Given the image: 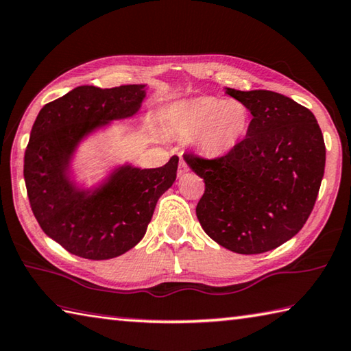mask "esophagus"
Returning <instances> with one entry per match:
<instances>
[{
	"mask_svg": "<svg viewBox=\"0 0 351 351\" xmlns=\"http://www.w3.org/2000/svg\"><path fill=\"white\" fill-rule=\"evenodd\" d=\"M189 171V167L186 160H184L183 157H180V162H178V176H183L184 173H188Z\"/></svg>",
	"mask_w": 351,
	"mask_h": 351,
	"instance_id": "34e87169",
	"label": "esophagus"
}]
</instances>
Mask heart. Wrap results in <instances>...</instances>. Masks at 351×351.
<instances>
[{"mask_svg":"<svg viewBox=\"0 0 351 351\" xmlns=\"http://www.w3.org/2000/svg\"><path fill=\"white\" fill-rule=\"evenodd\" d=\"M250 119V108L243 101L203 96L177 104L169 114V128L178 136L194 137L204 154L221 156L243 141Z\"/></svg>","mask_w":351,"mask_h":351,"instance_id":"b5f03b06","label":"heart"}]
</instances>
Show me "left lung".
<instances>
[{
  "instance_id": "left-lung-1",
  "label": "left lung",
  "mask_w": 351,
  "mask_h": 351,
  "mask_svg": "<svg viewBox=\"0 0 351 351\" xmlns=\"http://www.w3.org/2000/svg\"><path fill=\"white\" fill-rule=\"evenodd\" d=\"M226 93L250 108L246 137L208 158L183 157L204 182L195 213L214 241L254 255L295 237L312 214L326 168V143L312 111L269 90Z\"/></svg>"
}]
</instances>
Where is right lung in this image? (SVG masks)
Wrapping results in <instances>:
<instances>
[{"mask_svg":"<svg viewBox=\"0 0 351 351\" xmlns=\"http://www.w3.org/2000/svg\"><path fill=\"white\" fill-rule=\"evenodd\" d=\"M143 97V85H82L45 104L33 123L24 154L30 208L44 232L73 255L108 260L134 247L158 197L176 182L177 156L160 168H121L93 195L76 191L69 178L70 154L82 136L133 116Z\"/></svg>","mask_w":351,"mask_h":351,"instance_id":"right-lung-1","label":"right lung"}]
</instances>
